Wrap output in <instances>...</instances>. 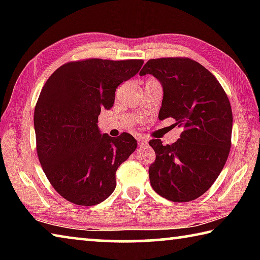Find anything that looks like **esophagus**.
<instances>
[{
  "label": "esophagus",
  "mask_w": 260,
  "mask_h": 260,
  "mask_svg": "<svg viewBox=\"0 0 260 260\" xmlns=\"http://www.w3.org/2000/svg\"><path fill=\"white\" fill-rule=\"evenodd\" d=\"M138 143H139L140 147H143V146H146V144H147V141L143 140V139H138Z\"/></svg>",
  "instance_id": "34e87169"
}]
</instances>
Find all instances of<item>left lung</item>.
<instances>
[{
    "label": "left lung",
    "instance_id": "left-lung-1",
    "mask_svg": "<svg viewBox=\"0 0 260 260\" xmlns=\"http://www.w3.org/2000/svg\"><path fill=\"white\" fill-rule=\"evenodd\" d=\"M151 74L162 87L159 119L174 118L180 139L149 144L156 160L149 167L151 187L172 202H190L219 177L231 149L233 114L230 100L215 77L189 58L148 60L140 76Z\"/></svg>",
    "mask_w": 260,
    "mask_h": 260
}]
</instances>
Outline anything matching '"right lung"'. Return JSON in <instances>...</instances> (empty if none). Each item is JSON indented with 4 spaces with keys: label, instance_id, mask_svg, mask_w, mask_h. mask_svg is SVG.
Listing matches in <instances>:
<instances>
[{
    "label": "right lung",
    "instance_id": "obj_1",
    "mask_svg": "<svg viewBox=\"0 0 260 260\" xmlns=\"http://www.w3.org/2000/svg\"><path fill=\"white\" fill-rule=\"evenodd\" d=\"M142 59L70 61L51 74L34 110L37 151L55 190L91 206L116 188V171L138 147L128 133L102 134L99 116L113 107L117 87L140 71Z\"/></svg>",
    "mask_w": 260,
    "mask_h": 260
}]
</instances>
